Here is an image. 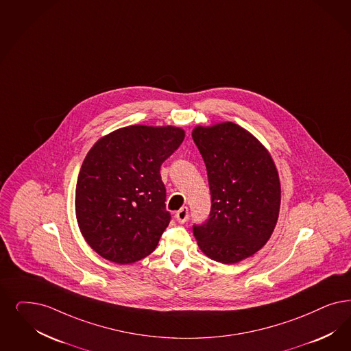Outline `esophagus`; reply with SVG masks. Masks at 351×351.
<instances>
[{"instance_id": "34e87169", "label": "esophagus", "mask_w": 351, "mask_h": 351, "mask_svg": "<svg viewBox=\"0 0 351 351\" xmlns=\"http://www.w3.org/2000/svg\"><path fill=\"white\" fill-rule=\"evenodd\" d=\"M188 217H189V210H188V207H182V208L175 214V218H176V220H178L179 223H182V224H184V223L188 220Z\"/></svg>"}]
</instances>
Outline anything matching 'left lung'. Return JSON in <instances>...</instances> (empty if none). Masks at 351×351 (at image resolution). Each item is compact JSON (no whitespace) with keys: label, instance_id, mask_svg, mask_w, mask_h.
<instances>
[{"label":"left lung","instance_id":"1","mask_svg":"<svg viewBox=\"0 0 351 351\" xmlns=\"http://www.w3.org/2000/svg\"><path fill=\"white\" fill-rule=\"evenodd\" d=\"M211 194L205 223L193 226L199 249L232 265L255 254L271 237L280 210L278 169L252 133L227 121L194 128Z\"/></svg>","mask_w":351,"mask_h":351}]
</instances>
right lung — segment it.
I'll use <instances>...</instances> for the list:
<instances>
[{
  "instance_id": "obj_1",
  "label": "right lung",
  "mask_w": 351,
  "mask_h": 351,
  "mask_svg": "<svg viewBox=\"0 0 351 351\" xmlns=\"http://www.w3.org/2000/svg\"><path fill=\"white\" fill-rule=\"evenodd\" d=\"M184 137L178 127L130 125L89 150L77 178L75 210L96 253L128 265L156 250L171 220L159 169Z\"/></svg>"
}]
</instances>
